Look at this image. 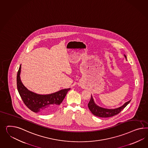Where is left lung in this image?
I'll use <instances>...</instances> for the list:
<instances>
[{
    "mask_svg": "<svg viewBox=\"0 0 148 148\" xmlns=\"http://www.w3.org/2000/svg\"><path fill=\"white\" fill-rule=\"evenodd\" d=\"M124 57L127 59V56L125 55H124ZM131 100L125 103L122 106L119 107L118 108L109 109L103 108L97 106V104L95 103L92 96L91 95V99L88 103V108L89 110H90V111L92 112V114H94L95 116H96L99 117H104V118L110 117L118 114L125 107H126V106L130 102Z\"/></svg>",
    "mask_w": 148,
    "mask_h": 148,
    "instance_id": "8db88e82",
    "label": "left lung"
}]
</instances>
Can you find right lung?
Here are the masks:
<instances>
[{"instance_id": "1", "label": "right lung", "mask_w": 148, "mask_h": 148, "mask_svg": "<svg viewBox=\"0 0 148 148\" xmlns=\"http://www.w3.org/2000/svg\"><path fill=\"white\" fill-rule=\"evenodd\" d=\"M21 65L17 73V89L25 106L34 112L43 114L53 111L63 101L66 93L70 90L62 89L55 93L48 95H40L32 92L26 88L21 80Z\"/></svg>"}]
</instances>
